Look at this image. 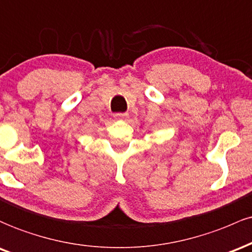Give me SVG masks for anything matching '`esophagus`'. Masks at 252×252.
I'll list each match as a JSON object with an SVG mask.
<instances>
[{
    "mask_svg": "<svg viewBox=\"0 0 252 252\" xmlns=\"http://www.w3.org/2000/svg\"><path fill=\"white\" fill-rule=\"evenodd\" d=\"M127 118H128L127 113H118V114H115V119H118V120H126Z\"/></svg>",
    "mask_w": 252,
    "mask_h": 252,
    "instance_id": "esophagus-1",
    "label": "esophagus"
}]
</instances>
